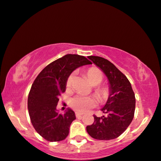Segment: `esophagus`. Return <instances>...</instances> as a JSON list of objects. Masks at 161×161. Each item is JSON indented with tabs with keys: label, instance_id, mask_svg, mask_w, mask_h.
I'll return each instance as SVG.
<instances>
[{
	"label": "esophagus",
	"instance_id": "34e87169",
	"mask_svg": "<svg viewBox=\"0 0 161 161\" xmlns=\"http://www.w3.org/2000/svg\"><path fill=\"white\" fill-rule=\"evenodd\" d=\"M83 115L82 113H79V112H75V116H76L77 118H79V117H82Z\"/></svg>",
	"mask_w": 161,
	"mask_h": 161
}]
</instances>
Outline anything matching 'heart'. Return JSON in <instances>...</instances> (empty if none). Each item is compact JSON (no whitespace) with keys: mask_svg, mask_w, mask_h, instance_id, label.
<instances>
[{"mask_svg":"<svg viewBox=\"0 0 161 161\" xmlns=\"http://www.w3.org/2000/svg\"><path fill=\"white\" fill-rule=\"evenodd\" d=\"M86 75L88 81L92 86H97L94 88V93L100 101H105L109 97L110 88L108 86H98L103 79V73L99 68L95 67H90L87 69ZM74 73L69 75L66 82V88L69 89L72 86ZM69 105L76 112L85 113L94 108L97 105V100L92 97L76 95L73 97L69 101Z\"/></svg>","mask_w":161,"mask_h":161,"instance_id":"heart-1","label":"heart"}]
</instances>
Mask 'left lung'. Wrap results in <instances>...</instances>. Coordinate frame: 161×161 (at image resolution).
Wrapping results in <instances>:
<instances>
[{
    "label": "left lung",
    "instance_id": "left-lung-1",
    "mask_svg": "<svg viewBox=\"0 0 161 161\" xmlns=\"http://www.w3.org/2000/svg\"><path fill=\"white\" fill-rule=\"evenodd\" d=\"M88 58L107 76L110 95L101 109L107 116L94 115V123L87 126V132L92 138L99 140L115 139L125 132L134 117V92L125 75L109 61L99 56L92 55Z\"/></svg>",
    "mask_w": 161,
    "mask_h": 161
}]
</instances>
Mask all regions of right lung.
<instances>
[{
	"label": "right lung",
	"instance_id": "obj_1",
	"mask_svg": "<svg viewBox=\"0 0 161 161\" xmlns=\"http://www.w3.org/2000/svg\"><path fill=\"white\" fill-rule=\"evenodd\" d=\"M86 64L92 62L84 56L68 54L46 66L34 81L28 98L29 115L33 127L46 140L59 142L68 136L74 112L68 109L61 115L56 106L70 73Z\"/></svg>",
	"mask_w": 161,
	"mask_h": 161
}]
</instances>
